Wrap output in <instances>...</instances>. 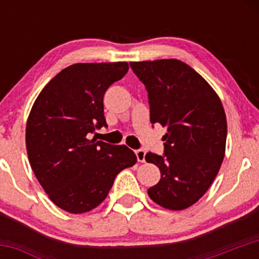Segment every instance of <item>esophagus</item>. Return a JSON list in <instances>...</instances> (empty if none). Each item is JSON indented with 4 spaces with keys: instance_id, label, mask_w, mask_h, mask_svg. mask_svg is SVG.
<instances>
[{
    "instance_id": "34e87169",
    "label": "esophagus",
    "mask_w": 259,
    "mask_h": 259,
    "mask_svg": "<svg viewBox=\"0 0 259 259\" xmlns=\"http://www.w3.org/2000/svg\"><path fill=\"white\" fill-rule=\"evenodd\" d=\"M135 154H137L138 161H140V163H144V161H145V151L142 150V149H139V150L135 151Z\"/></svg>"
}]
</instances>
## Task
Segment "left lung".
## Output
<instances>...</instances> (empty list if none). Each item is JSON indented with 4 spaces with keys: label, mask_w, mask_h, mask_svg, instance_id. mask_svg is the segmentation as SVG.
I'll list each match as a JSON object with an SVG mask.
<instances>
[{
    "label": "left lung",
    "mask_w": 259,
    "mask_h": 259,
    "mask_svg": "<svg viewBox=\"0 0 259 259\" xmlns=\"http://www.w3.org/2000/svg\"><path fill=\"white\" fill-rule=\"evenodd\" d=\"M130 66L148 90L150 122L166 127L164 155L150 151L145 155L161 176L148 194L165 209H187L209 189L224 159L223 104L209 83L180 60L138 61Z\"/></svg>",
    "instance_id": "1"
}]
</instances>
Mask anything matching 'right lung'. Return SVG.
Masks as SVG:
<instances>
[{
    "instance_id": "add662e5",
    "label": "right lung",
    "mask_w": 259,
    "mask_h": 259,
    "mask_svg": "<svg viewBox=\"0 0 259 259\" xmlns=\"http://www.w3.org/2000/svg\"><path fill=\"white\" fill-rule=\"evenodd\" d=\"M127 70V62L74 64L49 81L31 108L26 122L30 165L62 210H93L108 197L115 177L137 163L126 145L89 139L95 127L106 125L104 94Z\"/></svg>"
}]
</instances>
